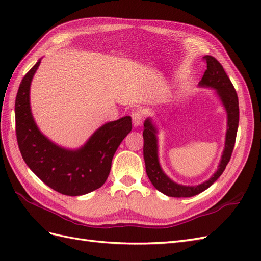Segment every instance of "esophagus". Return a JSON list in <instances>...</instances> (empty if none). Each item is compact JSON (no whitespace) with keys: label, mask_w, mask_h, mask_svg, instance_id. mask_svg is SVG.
Segmentation results:
<instances>
[{"label":"esophagus","mask_w":261,"mask_h":261,"mask_svg":"<svg viewBox=\"0 0 261 261\" xmlns=\"http://www.w3.org/2000/svg\"><path fill=\"white\" fill-rule=\"evenodd\" d=\"M132 118H133V124L135 127L139 126L143 122V118H144V112L141 111V110H135V111H133L132 113Z\"/></svg>","instance_id":"esophagus-1"}]
</instances>
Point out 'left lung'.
Returning a JSON list of instances; mask_svg holds the SVG:
<instances>
[{
	"label": "left lung",
	"mask_w": 261,
	"mask_h": 261,
	"mask_svg": "<svg viewBox=\"0 0 261 261\" xmlns=\"http://www.w3.org/2000/svg\"><path fill=\"white\" fill-rule=\"evenodd\" d=\"M203 60L207 63V69L201 81L199 82V86L217 90L218 97L222 102L227 115V128L225 134L224 150L222 156H221L218 170L208 180L196 186L177 184L165 174L160 167L159 156H158V129L151 118L148 117L144 123L145 129L143 133L146 172L150 181H151L158 191L169 197H177V198L193 197L206 191L222 174L228 161L231 159L234 149L240 120L238 94H236L233 84L231 83L230 78L226 75L223 66L220 64L219 61L211 57V55H204Z\"/></svg>",
	"instance_id": "8db88e82"
}]
</instances>
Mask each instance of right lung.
<instances>
[{"label": "right lung", "instance_id": "add662e5", "mask_svg": "<svg viewBox=\"0 0 261 261\" xmlns=\"http://www.w3.org/2000/svg\"><path fill=\"white\" fill-rule=\"evenodd\" d=\"M35 66L22 78L15 100L16 136L23 161L44 184L63 195L81 196L100 188L111 170L116 149L132 130V117L106 123L76 150L62 148L39 130L30 109Z\"/></svg>", "mask_w": 261, "mask_h": 261}]
</instances>
